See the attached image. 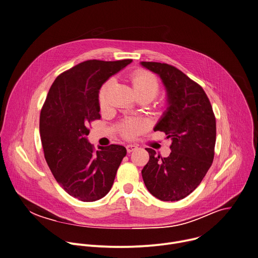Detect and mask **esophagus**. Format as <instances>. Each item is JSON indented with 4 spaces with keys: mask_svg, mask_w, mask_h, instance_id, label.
Returning a JSON list of instances; mask_svg holds the SVG:
<instances>
[{
    "mask_svg": "<svg viewBox=\"0 0 258 258\" xmlns=\"http://www.w3.org/2000/svg\"><path fill=\"white\" fill-rule=\"evenodd\" d=\"M137 149H138V147L135 146V145H127V146H126V151H127V153H132V152H134V151L137 150Z\"/></svg>",
    "mask_w": 258,
    "mask_h": 258,
    "instance_id": "34e87169",
    "label": "esophagus"
}]
</instances>
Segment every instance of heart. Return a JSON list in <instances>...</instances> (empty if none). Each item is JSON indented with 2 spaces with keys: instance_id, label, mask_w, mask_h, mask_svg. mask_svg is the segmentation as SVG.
<instances>
[{
  "instance_id": "1",
  "label": "heart",
  "mask_w": 258,
  "mask_h": 258,
  "mask_svg": "<svg viewBox=\"0 0 258 258\" xmlns=\"http://www.w3.org/2000/svg\"><path fill=\"white\" fill-rule=\"evenodd\" d=\"M134 89L139 98L153 100L160 91V82L158 78L147 70H137L131 76ZM114 79L109 78L100 88L98 94V101L101 107H104L107 102V92L113 84ZM146 122L138 117L124 119L119 124V132L125 139H133L146 130Z\"/></svg>"
}]
</instances>
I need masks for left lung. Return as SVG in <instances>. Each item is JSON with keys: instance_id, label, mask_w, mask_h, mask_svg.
Returning a JSON list of instances; mask_svg holds the SVG:
<instances>
[{"instance_id": "obj_1", "label": "left lung", "mask_w": 258, "mask_h": 258, "mask_svg": "<svg viewBox=\"0 0 258 258\" xmlns=\"http://www.w3.org/2000/svg\"><path fill=\"white\" fill-rule=\"evenodd\" d=\"M158 74L166 91L168 107L154 131L171 139L167 158L147 148L150 155L142 176L149 192L162 201H179L201 183L214 159L216 119L203 88L178 68L159 62H141Z\"/></svg>"}]
</instances>
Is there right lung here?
<instances>
[{"instance_id":"obj_1","label":"right lung","mask_w":258,"mask_h":258,"mask_svg":"<svg viewBox=\"0 0 258 258\" xmlns=\"http://www.w3.org/2000/svg\"><path fill=\"white\" fill-rule=\"evenodd\" d=\"M133 60H87L61 73L51 85L40 113L45 160L57 183L72 197L93 202L104 197L126 155L123 146L88 143V125L100 118L102 84Z\"/></svg>"}]
</instances>
